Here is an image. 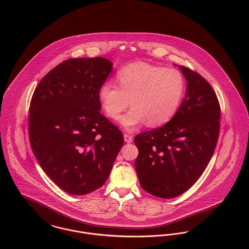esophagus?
I'll return each instance as SVG.
<instances>
[{
	"label": "esophagus",
	"mask_w": 249,
	"mask_h": 249,
	"mask_svg": "<svg viewBox=\"0 0 249 249\" xmlns=\"http://www.w3.org/2000/svg\"><path fill=\"white\" fill-rule=\"evenodd\" d=\"M124 141H125V142L129 143V142H132L133 138H132L131 135H129V134H124Z\"/></svg>",
	"instance_id": "obj_1"
}]
</instances>
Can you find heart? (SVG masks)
Listing matches in <instances>:
<instances>
[{
	"label": "heart",
	"mask_w": 249,
	"mask_h": 249,
	"mask_svg": "<svg viewBox=\"0 0 249 249\" xmlns=\"http://www.w3.org/2000/svg\"><path fill=\"white\" fill-rule=\"evenodd\" d=\"M119 86L105 82L98 97L107 117L118 119L129 100L132 107L120 118L121 125L134 130L146 121L149 127L162 125L177 111L184 93L185 82L176 69H164L146 62L129 64L117 73Z\"/></svg>",
	"instance_id": "b5f03b06"
}]
</instances>
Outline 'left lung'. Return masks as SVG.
<instances>
[{
  "instance_id": "obj_1",
  "label": "left lung",
  "mask_w": 249,
  "mask_h": 249,
  "mask_svg": "<svg viewBox=\"0 0 249 249\" xmlns=\"http://www.w3.org/2000/svg\"><path fill=\"white\" fill-rule=\"evenodd\" d=\"M188 85L171 120L134 138L135 168L142 188L155 197H178L200 178L214 153L221 107L204 78L179 66Z\"/></svg>"
}]
</instances>
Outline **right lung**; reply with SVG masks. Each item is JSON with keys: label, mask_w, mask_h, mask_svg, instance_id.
Segmentation results:
<instances>
[{"label": "right lung", "mask_w": 249, "mask_h": 249, "mask_svg": "<svg viewBox=\"0 0 249 249\" xmlns=\"http://www.w3.org/2000/svg\"><path fill=\"white\" fill-rule=\"evenodd\" d=\"M111 70L101 57L64 60L42 78L31 98L32 151L48 177L71 195L101 188L124 142L100 113L98 91Z\"/></svg>", "instance_id": "obj_1"}]
</instances>
